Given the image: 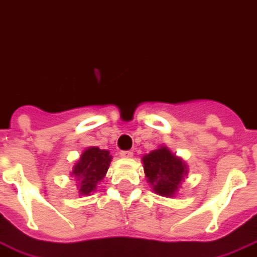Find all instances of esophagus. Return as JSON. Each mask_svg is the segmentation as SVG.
Returning <instances> with one entry per match:
<instances>
[{
	"mask_svg": "<svg viewBox=\"0 0 257 257\" xmlns=\"http://www.w3.org/2000/svg\"><path fill=\"white\" fill-rule=\"evenodd\" d=\"M119 155L122 158H132L134 157V151H121Z\"/></svg>",
	"mask_w": 257,
	"mask_h": 257,
	"instance_id": "obj_1",
	"label": "esophagus"
}]
</instances>
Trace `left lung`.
<instances>
[{"label":"left lung","mask_w":257,"mask_h":257,"mask_svg":"<svg viewBox=\"0 0 257 257\" xmlns=\"http://www.w3.org/2000/svg\"><path fill=\"white\" fill-rule=\"evenodd\" d=\"M144 173L154 192L161 196H174L181 187L184 177L188 174V166L181 158L170 153V150L161 146L142 159Z\"/></svg>","instance_id":"1"}]
</instances>
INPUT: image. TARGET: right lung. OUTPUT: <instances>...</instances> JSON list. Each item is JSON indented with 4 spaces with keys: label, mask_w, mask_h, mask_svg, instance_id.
<instances>
[{
    "label": "right lung",
    "mask_w": 257,
    "mask_h": 257,
    "mask_svg": "<svg viewBox=\"0 0 257 257\" xmlns=\"http://www.w3.org/2000/svg\"><path fill=\"white\" fill-rule=\"evenodd\" d=\"M111 162V155L106 150L98 147H90L83 151L80 159L75 163L70 172V176L79 181V193L90 195L96 189L98 182L106 176L107 169Z\"/></svg>",
    "instance_id": "add662e5"
}]
</instances>
